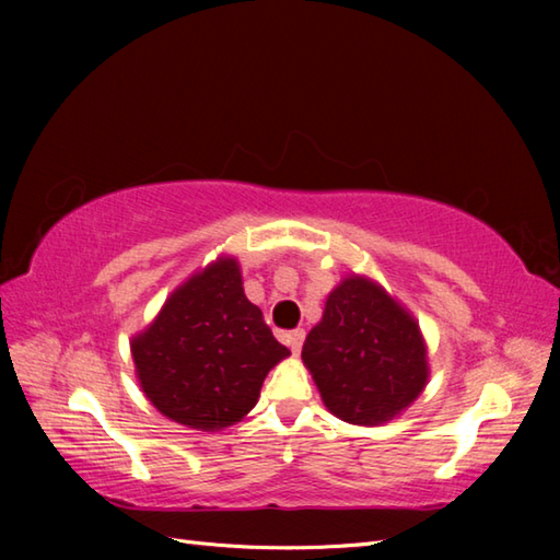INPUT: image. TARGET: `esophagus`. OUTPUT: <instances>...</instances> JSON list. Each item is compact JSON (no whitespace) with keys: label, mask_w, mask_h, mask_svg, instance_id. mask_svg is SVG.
<instances>
[{"label":"esophagus","mask_w":560,"mask_h":560,"mask_svg":"<svg viewBox=\"0 0 560 560\" xmlns=\"http://www.w3.org/2000/svg\"><path fill=\"white\" fill-rule=\"evenodd\" d=\"M303 341H305V329H293V331H289L287 343H289L293 353H299V351L303 349Z\"/></svg>","instance_id":"1"}]
</instances>
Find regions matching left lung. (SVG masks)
<instances>
[{
	"mask_svg": "<svg viewBox=\"0 0 560 560\" xmlns=\"http://www.w3.org/2000/svg\"><path fill=\"white\" fill-rule=\"evenodd\" d=\"M325 407L341 421H389L421 395L428 380L425 343L413 317L363 277L329 293L323 323L303 343Z\"/></svg>",
	"mask_w": 560,
	"mask_h": 560,
	"instance_id": "1",
	"label": "left lung"
}]
</instances>
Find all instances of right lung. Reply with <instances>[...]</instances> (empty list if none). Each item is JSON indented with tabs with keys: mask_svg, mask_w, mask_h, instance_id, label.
Instances as JSON below:
<instances>
[{
	"mask_svg": "<svg viewBox=\"0 0 560 560\" xmlns=\"http://www.w3.org/2000/svg\"><path fill=\"white\" fill-rule=\"evenodd\" d=\"M289 353L245 299L241 269L229 257L195 273L132 341L139 383L153 407L197 431L241 421L267 373Z\"/></svg>",
	"mask_w": 560,
	"mask_h": 560,
	"instance_id": "add662e5",
	"label": "right lung"
}]
</instances>
